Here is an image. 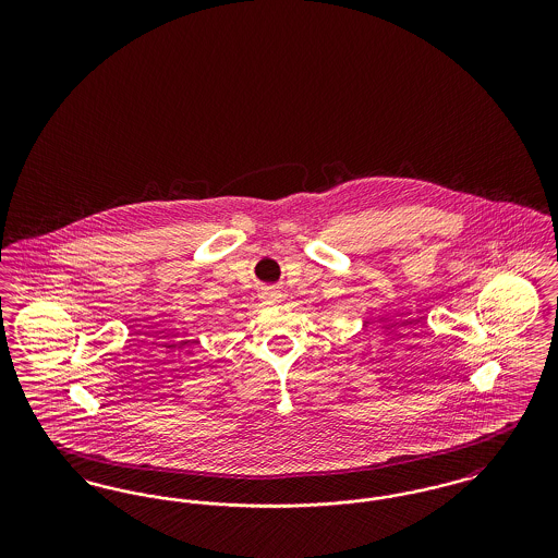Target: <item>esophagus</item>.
<instances>
[{
    "mask_svg": "<svg viewBox=\"0 0 558 558\" xmlns=\"http://www.w3.org/2000/svg\"><path fill=\"white\" fill-rule=\"evenodd\" d=\"M259 296H262L264 305H278L284 299V294L278 291V289H266Z\"/></svg>",
    "mask_w": 558,
    "mask_h": 558,
    "instance_id": "obj_1",
    "label": "esophagus"
}]
</instances>
